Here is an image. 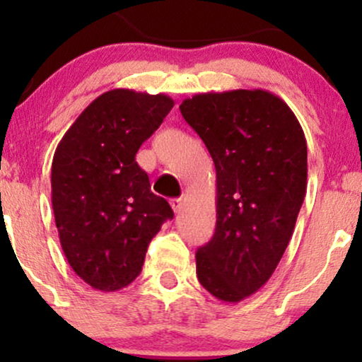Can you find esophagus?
I'll return each mask as SVG.
<instances>
[{"mask_svg": "<svg viewBox=\"0 0 362 362\" xmlns=\"http://www.w3.org/2000/svg\"><path fill=\"white\" fill-rule=\"evenodd\" d=\"M170 206H172L173 213H180L182 206H184V201H182V199H172V201H170Z\"/></svg>", "mask_w": 362, "mask_h": 362, "instance_id": "34e87169", "label": "esophagus"}]
</instances>
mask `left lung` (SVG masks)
Masks as SVG:
<instances>
[{"label":"left lung","mask_w":362,"mask_h":362,"mask_svg":"<svg viewBox=\"0 0 362 362\" xmlns=\"http://www.w3.org/2000/svg\"><path fill=\"white\" fill-rule=\"evenodd\" d=\"M180 112L216 167V231L195 253L197 279L238 303L276 271L306 195L305 132L288 103L267 90L185 98Z\"/></svg>","instance_id":"1"}]
</instances>
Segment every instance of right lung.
I'll list each match as a JSON object with an SVG mask.
<instances>
[{
  "label": "right lung",
  "instance_id": "obj_1",
  "mask_svg": "<svg viewBox=\"0 0 362 362\" xmlns=\"http://www.w3.org/2000/svg\"><path fill=\"white\" fill-rule=\"evenodd\" d=\"M173 100L115 88L78 115L52 158V209L59 242L76 276L97 291H119L139 276L148 245L173 218L136 163Z\"/></svg>",
  "mask_w": 362,
  "mask_h": 362
}]
</instances>
